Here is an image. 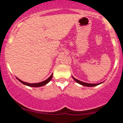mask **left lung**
<instances>
[{"label": "left lung", "mask_w": 123, "mask_h": 123, "mask_svg": "<svg viewBox=\"0 0 123 123\" xmlns=\"http://www.w3.org/2000/svg\"><path fill=\"white\" fill-rule=\"evenodd\" d=\"M72 78H73L74 80L75 81H76V82L78 83V84H80V85H82V86H87V87H93V86H97V85H100V84H101V83H103V82H101V83H96V84H94V83H87L83 82V81H80V80H77V79L75 78L74 77H72Z\"/></svg>", "instance_id": "8db88e82"}]
</instances>
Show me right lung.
Listing matches in <instances>:
<instances>
[{"label":"right lung","mask_w":123,"mask_h":123,"mask_svg":"<svg viewBox=\"0 0 123 123\" xmlns=\"http://www.w3.org/2000/svg\"><path fill=\"white\" fill-rule=\"evenodd\" d=\"M52 75H53V74H51V75L50 76V77H49L48 79H46V80H45V81H42V82H40V83H26V82H25V81H22L21 80L18 79V78H17V79L18 80V81H20V82H21L22 84L26 85V86H30V87H41V86H45V85H46V84L48 83L50 81H51V79H52Z\"/></svg>","instance_id":"obj_1"}]
</instances>
